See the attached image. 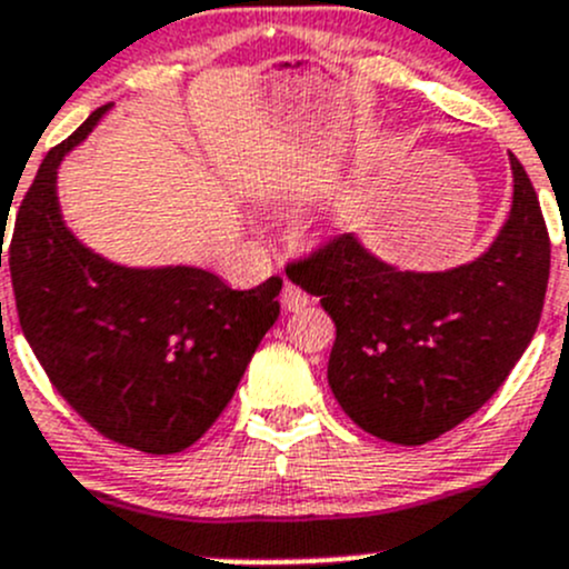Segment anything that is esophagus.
Returning a JSON list of instances; mask_svg holds the SVG:
<instances>
[{"label": "esophagus", "instance_id": "obj_1", "mask_svg": "<svg viewBox=\"0 0 569 569\" xmlns=\"http://www.w3.org/2000/svg\"><path fill=\"white\" fill-rule=\"evenodd\" d=\"M280 302H283L286 311H302V308L311 302V297L306 295V291L300 289V286H295L291 280H286L283 283V295H280Z\"/></svg>", "mask_w": 569, "mask_h": 569}]
</instances>
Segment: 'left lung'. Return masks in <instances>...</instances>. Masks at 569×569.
<instances>
[{
  "label": "left lung",
  "instance_id": "left-lung-1",
  "mask_svg": "<svg viewBox=\"0 0 569 569\" xmlns=\"http://www.w3.org/2000/svg\"><path fill=\"white\" fill-rule=\"evenodd\" d=\"M492 244L446 272L396 269L355 233L330 239L286 272L336 321L327 382L363 432L421 446L473 416L537 332L550 239L523 164Z\"/></svg>",
  "mask_w": 569,
  "mask_h": 569
}]
</instances>
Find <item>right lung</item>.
Instances as JSON below:
<instances>
[{"label": "right lung", "instance_id": "obj_1", "mask_svg": "<svg viewBox=\"0 0 569 569\" xmlns=\"http://www.w3.org/2000/svg\"><path fill=\"white\" fill-rule=\"evenodd\" d=\"M109 107L46 153L21 200L16 308L51 386L90 427L146 455H176L228 407L278 319L283 280L237 291L198 267L137 269L84 248L62 220L57 168Z\"/></svg>", "mask_w": 569, "mask_h": 569}]
</instances>
